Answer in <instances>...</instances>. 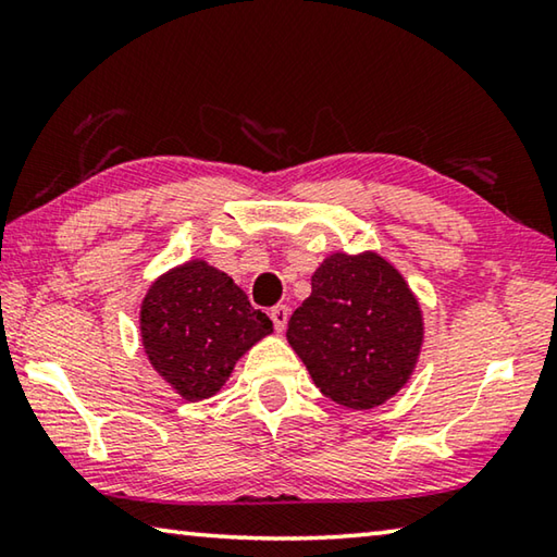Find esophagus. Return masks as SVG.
<instances>
[{"instance_id":"1","label":"esophagus","mask_w":557,"mask_h":557,"mask_svg":"<svg viewBox=\"0 0 557 557\" xmlns=\"http://www.w3.org/2000/svg\"><path fill=\"white\" fill-rule=\"evenodd\" d=\"M270 319H272V324H275L277 332H285L287 319H289V309H287L285 305L272 307V309H270Z\"/></svg>"}]
</instances>
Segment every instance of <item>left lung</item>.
Wrapping results in <instances>:
<instances>
[{
  "label": "left lung",
  "instance_id": "1",
  "mask_svg": "<svg viewBox=\"0 0 557 557\" xmlns=\"http://www.w3.org/2000/svg\"><path fill=\"white\" fill-rule=\"evenodd\" d=\"M287 342L319 391L351 410L391 400L425 342L420 301L393 262L373 250L332 252L295 309Z\"/></svg>",
  "mask_w": 557,
  "mask_h": 557
}]
</instances>
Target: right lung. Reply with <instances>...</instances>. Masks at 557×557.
Returning a JSON list of instances; mask_svg holds the SVG:
<instances>
[{
  "label": "right lung",
  "mask_w": 557,
  "mask_h": 557,
  "mask_svg": "<svg viewBox=\"0 0 557 557\" xmlns=\"http://www.w3.org/2000/svg\"><path fill=\"white\" fill-rule=\"evenodd\" d=\"M139 334L152 369L196 403L223 388L240 356L272 334V322L225 272L196 258L149 285Z\"/></svg>",
  "instance_id": "add662e5"
}]
</instances>
